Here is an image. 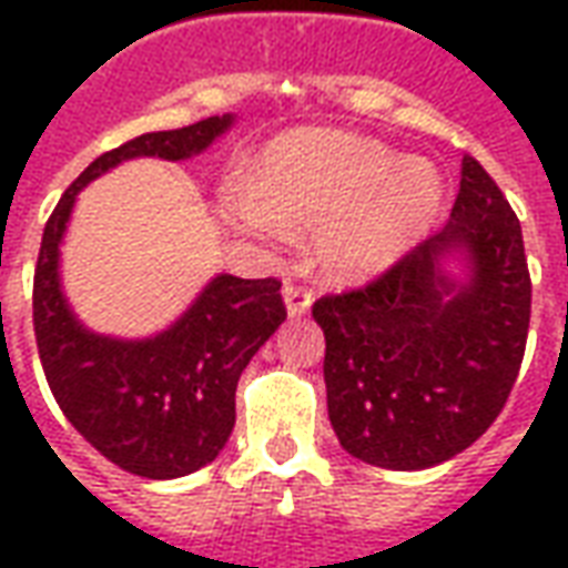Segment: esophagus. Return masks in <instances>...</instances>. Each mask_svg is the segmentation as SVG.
Returning <instances> with one entry per match:
<instances>
[{"label":"esophagus","mask_w":568,"mask_h":568,"mask_svg":"<svg viewBox=\"0 0 568 568\" xmlns=\"http://www.w3.org/2000/svg\"><path fill=\"white\" fill-rule=\"evenodd\" d=\"M283 297H285V310H288V316H304V313L310 310V304H313V292L295 283H285Z\"/></svg>","instance_id":"1"}]
</instances>
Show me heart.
I'll list each match as a JSON object with an SVG mask.
<instances>
[{
  "label": "heart",
  "instance_id": "heart-1",
  "mask_svg": "<svg viewBox=\"0 0 568 568\" xmlns=\"http://www.w3.org/2000/svg\"><path fill=\"white\" fill-rule=\"evenodd\" d=\"M440 175L423 158L341 130H295L267 145L255 179L231 187V210L255 234L288 240L316 227V258L334 280L393 264L432 222Z\"/></svg>",
  "mask_w": 568,
  "mask_h": 568
}]
</instances>
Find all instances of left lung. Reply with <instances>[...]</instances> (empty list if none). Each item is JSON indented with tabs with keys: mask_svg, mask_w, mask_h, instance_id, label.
<instances>
[{
	"mask_svg": "<svg viewBox=\"0 0 568 568\" xmlns=\"http://www.w3.org/2000/svg\"><path fill=\"white\" fill-rule=\"evenodd\" d=\"M459 254L456 284L439 261ZM524 234L493 175L465 154L450 222L362 288L325 295L328 419L356 459L393 471L447 463L511 395L529 334Z\"/></svg>",
	"mask_w": 568,
	"mask_h": 568,
	"instance_id": "1",
	"label": "left lung"
}]
</instances>
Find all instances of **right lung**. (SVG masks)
Instances as JSON below:
<instances>
[{
    "label": "right lung",
    "instance_id": "1",
    "mask_svg": "<svg viewBox=\"0 0 568 568\" xmlns=\"http://www.w3.org/2000/svg\"><path fill=\"white\" fill-rule=\"evenodd\" d=\"M231 124V115L203 118L105 151L67 187L44 224L32 325L48 386L93 450L149 480L191 475L222 453L236 419V381L285 322L283 283L222 273L166 332L118 341L88 332L72 316L60 292V240L79 191L97 175L130 158L185 161L210 149Z\"/></svg>",
    "mask_w": 568,
    "mask_h": 568
}]
</instances>
